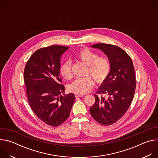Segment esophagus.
I'll return each instance as SVG.
<instances>
[{"label": "esophagus", "mask_w": 158, "mask_h": 158, "mask_svg": "<svg viewBox=\"0 0 158 158\" xmlns=\"http://www.w3.org/2000/svg\"><path fill=\"white\" fill-rule=\"evenodd\" d=\"M75 96H76V97H84V94H76Z\"/></svg>", "instance_id": "1"}]
</instances>
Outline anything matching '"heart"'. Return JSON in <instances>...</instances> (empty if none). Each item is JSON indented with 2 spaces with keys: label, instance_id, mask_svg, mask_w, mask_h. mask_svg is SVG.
Returning a JSON list of instances; mask_svg holds the SVG:
<instances>
[{
  "label": "heart",
  "instance_id": "b5f03b06",
  "mask_svg": "<svg viewBox=\"0 0 158 158\" xmlns=\"http://www.w3.org/2000/svg\"><path fill=\"white\" fill-rule=\"evenodd\" d=\"M76 57L87 64L85 74L84 77H77L69 85L71 91L78 94H84L89 92L94 84L103 82L109 76L110 71V64L109 59L104 56H98V54L88 48H83L79 51ZM60 73L65 79H70L73 77L72 64L71 60L65 61L60 68Z\"/></svg>",
  "mask_w": 158,
  "mask_h": 158
}]
</instances>
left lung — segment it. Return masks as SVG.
<instances>
[{"label":"left lung","mask_w":158,"mask_h":158,"mask_svg":"<svg viewBox=\"0 0 158 158\" xmlns=\"http://www.w3.org/2000/svg\"><path fill=\"white\" fill-rule=\"evenodd\" d=\"M91 47L101 50L107 56L110 71L99 87V95H94L96 101L90 112L98 123L109 126L120 119L131 104L136 84L134 68L131 58L118 46L101 43Z\"/></svg>","instance_id":"1"}]
</instances>
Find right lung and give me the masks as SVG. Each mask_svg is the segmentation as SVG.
<instances>
[{"mask_svg": "<svg viewBox=\"0 0 158 158\" xmlns=\"http://www.w3.org/2000/svg\"><path fill=\"white\" fill-rule=\"evenodd\" d=\"M68 49L62 46L39 49L31 56L24 69L29 105L42 121L52 127L68 118L75 100L74 94H64L59 73L61 56Z\"/></svg>", "mask_w": 158, "mask_h": 158, "instance_id": "right-lung-1", "label": "right lung"}]
</instances>
